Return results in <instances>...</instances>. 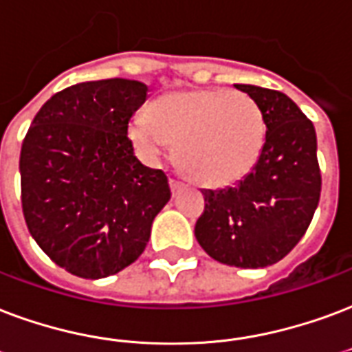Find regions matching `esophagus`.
<instances>
[{
    "instance_id": "esophagus-1",
    "label": "esophagus",
    "mask_w": 352,
    "mask_h": 352,
    "mask_svg": "<svg viewBox=\"0 0 352 352\" xmlns=\"http://www.w3.org/2000/svg\"><path fill=\"white\" fill-rule=\"evenodd\" d=\"M184 187H186L184 182H179V179H170V189H173V195H178Z\"/></svg>"
}]
</instances>
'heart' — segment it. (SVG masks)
Instances as JSON below:
<instances>
[{
    "instance_id": "1",
    "label": "heart",
    "mask_w": 352,
    "mask_h": 352,
    "mask_svg": "<svg viewBox=\"0 0 352 352\" xmlns=\"http://www.w3.org/2000/svg\"><path fill=\"white\" fill-rule=\"evenodd\" d=\"M265 133L260 105L245 92L228 89L168 92L128 128L129 141L144 160H161L178 144L179 166L211 187L245 178L260 160Z\"/></svg>"
}]
</instances>
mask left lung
Wrapping results in <instances>:
<instances>
[{
    "label": "left lung",
    "mask_w": 352,
    "mask_h": 352,
    "mask_svg": "<svg viewBox=\"0 0 352 352\" xmlns=\"http://www.w3.org/2000/svg\"><path fill=\"white\" fill-rule=\"evenodd\" d=\"M260 105L265 144L254 168L226 189H206L195 224L213 260L241 269L273 265L300 241L321 197L317 137L311 120L284 92L236 85Z\"/></svg>",
    "instance_id": "obj_1"
}]
</instances>
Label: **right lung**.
I'll return each instance as SVG.
<instances>
[{"label": "right lung", "instance_id": "1", "mask_svg": "<svg viewBox=\"0 0 352 352\" xmlns=\"http://www.w3.org/2000/svg\"><path fill=\"white\" fill-rule=\"evenodd\" d=\"M148 98L133 79L85 81L42 105L20 154L29 234L59 267L105 278L131 265L170 200L163 170L144 166L128 137Z\"/></svg>", "mask_w": 352, "mask_h": 352}]
</instances>
